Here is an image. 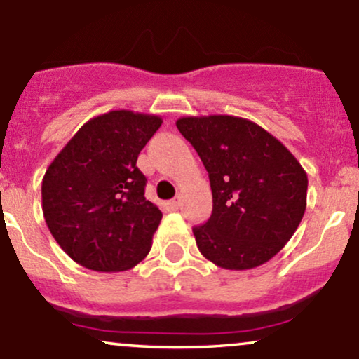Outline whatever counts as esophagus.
<instances>
[{"label":"esophagus","mask_w":359,"mask_h":359,"mask_svg":"<svg viewBox=\"0 0 359 359\" xmlns=\"http://www.w3.org/2000/svg\"><path fill=\"white\" fill-rule=\"evenodd\" d=\"M168 205H170V208L174 209V211H177V209L180 208V197H175V199H172L170 203H168Z\"/></svg>","instance_id":"34e87169"}]
</instances>
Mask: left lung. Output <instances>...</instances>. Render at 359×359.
<instances>
[{
    "mask_svg": "<svg viewBox=\"0 0 359 359\" xmlns=\"http://www.w3.org/2000/svg\"><path fill=\"white\" fill-rule=\"evenodd\" d=\"M175 125L196 148L211 182V217L192 228L197 248L226 270L269 262L306 212V170L250 119L214 114L180 118Z\"/></svg>",
    "mask_w": 359,
    "mask_h": 359,
    "instance_id": "obj_1",
    "label": "left lung"
}]
</instances>
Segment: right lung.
Returning <instances> with one entry per match:
<instances>
[{
  "mask_svg": "<svg viewBox=\"0 0 359 359\" xmlns=\"http://www.w3.org/2000/svg\"><path fill=\"white\" fill-rule=\"evenodd\" d=\"M160 125L154 114L109 111L82 125L45 172V222L86 269L130 270L150 251L162 212L145 199L137 160Z\"/></svg>",
  "mask_w": 359,
  "mask_h": 359,
  "instance_id": "1",
  "label": "right lung"
}]
</instances>
